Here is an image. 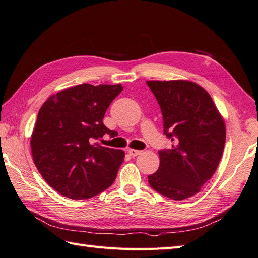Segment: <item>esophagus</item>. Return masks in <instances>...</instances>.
<instances>
[{"label":"esophagus","mask_w":258,"mask_h":258,"mask_svg":"<svg viewBox=\"0 0 258 258\" xmlns=\"http://www.w3.org/2000/svg\"><path fill=\"white\" fill-rule=\"evenodd\" d=\"M128 152H129V154H130L131 157H137V156H139V154L141 153L140 150H136V149H129Z\"/></svg>","instance_id":"esophagus-1"}]
</instances>
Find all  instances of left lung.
<instances>
[{"label":"left lung","mask_w":258,"mask_h":258,"mask_svg":"<svg viewBox=\"0 0 258 258\" xmlns=\"http://www.w3.org/2000/svg\"><path fill=\"white\" fill-rule=\"evenodd\" d=\"M173 142L160 150V167L148 176L154 191L181 201L201 190L217 169L225 145V124L211 96L187 81H149Z\"/></svg>","instance_id":"left-lung-1"}]
</instances>
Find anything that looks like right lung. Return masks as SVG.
Listing matches in <instances>:
<instances>
[{"label":"right lung","mask_w":258,"mask_h":258,"mask_svg":"<svg viewBox=\"0 0 258 258\" xmlns=\"http://www.w3.org/2000/svg\"><path fill=\"white\" fill-rule=\"evenodd\" d=\"M122 89L120 84L77 85L49 97L39 109L31 138L33 160L61 196L93 198L116 180L124 152L96 140L113 135L102 119Z\"/></svg>","instance_id":"obj_1"}]
</instances>
